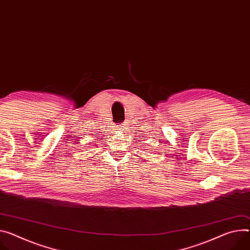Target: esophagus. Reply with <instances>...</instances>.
<instances>
[{
	"mask_svg": "<svg viewBox=\"0 0 250 250\" xmlns=\"http://www.w3.org/2000/svg\"><path fill=\"white\" fill-rule=\"evenodd\" d=\"M124 128H125V125L121 124V125H118V129H124Z\"/></svg>",
	"mask_w": 250,
	"mask_h": 250,
	"instance_id": "1",
	"label": "esophagus"
}]
</instances>
